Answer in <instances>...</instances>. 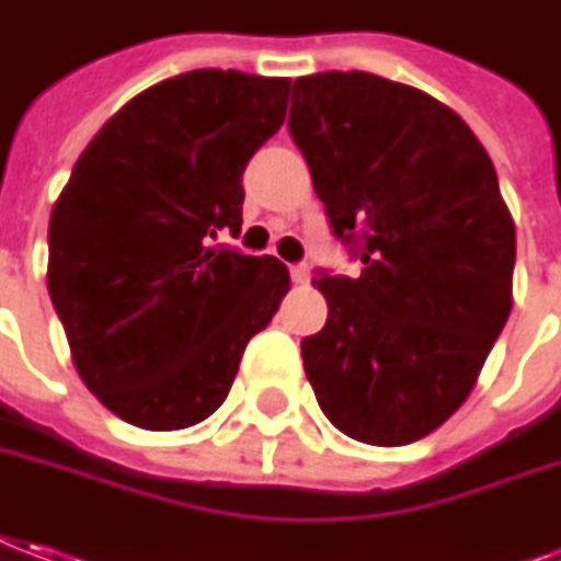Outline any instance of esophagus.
I'll return each mask as SVG.
<instances>
[{
    "label": "esophagus",
    "mask_w": 561,
    "mask_h": 561,
    "mask_svg": "<svg viewBox=\"0 0 561 561\" xmlns=\"http://www.w3.org/2000/svg\"><path fill=\"white\" fill-rule=\"evenodd\" d=\"M289 277H293V284H308L311 268H308V265H293V268H289Z\"/></svg>",
    "instance_id": "esophagus-1"
}]
</instances>
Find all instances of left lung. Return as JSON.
Returning <instances> with one entry per match:
<instances>
[{"mask_svg":"<svg viewBox=\"0 0 561 561\" xmlns=\"http://www.w3.org/2000/svg\"><path fill=\"white\" fill-rule=\"evenodd\" d=\"M289 134L357 277L320 274L327 327L302 339L323 415L405 446L465 403L513 308L516 229L477 134L446 103L373 72L293 81Z\"/></svg>","mask_w":561,"mask_h":561,"instance_id":"8db88e82","label":"left lung"}]
</instances>
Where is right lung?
I'll return each instance as SVG.
<instances>
[{"mask_svg":"<svg viewBox=\"0 0 561 561\" xmlns=\"http://www.w3.org/2000/svg\"><path fill=\"white\" fill-rule=\"evenodd\" d=\"M289 79L192 69L146 88L81 152L48 226V293L81 381L142 431L226 403L247 342L289 289L241 231L243 168L287 115Z\"/></svg>","mask_w":561,"mask_h":561,"instance_id":"1","label":"right lung"}]
</instances>
